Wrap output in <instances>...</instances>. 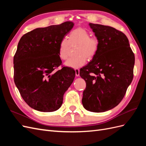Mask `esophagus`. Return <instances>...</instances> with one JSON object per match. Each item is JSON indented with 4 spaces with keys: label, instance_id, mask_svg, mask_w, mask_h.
Segmentation results:
<instances>
[{
    "label": "esophagus",
    "instance_id": "esophagus-1",
    "mask_svg": "<svg viewBox=\"0 0 146 146\" xmlns=\"http://www.w3.org/2000/svg\"><path fill=\"white\" fill-rule=\"evenodd\" d=\"M75 70H76V76L77 77H78L79 76H80V70H79L78 69H75Z\"/></svg>",
    "mask_w": 146,
    "mask_h": 146
}]
</instances>
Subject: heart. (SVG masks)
<instances>
[{
  "instance_id": "b5f03b06",
  "label": "heart",
  "mask_w": 146,
  "mask_h": 146,
  "mask_svg": "<svg viewBox=\"0 0 146 146\" xmlns=\"http://www.w3.org/2000/svg\"><path fill=\"white\" fill-rule=\"evenodd\" d=\"M78 45L74 58L65 62V65L71 68H78L85 65L87 59L91 60L98 54L100 47V41L96 36H91L86 29L78 27L73 30L69 35L68 39L61 40L58 47V56L61 59L66 60L68 57L70 46Z\"/></svg>"
}]
</instances>
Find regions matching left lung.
I'll use <instances>...</instances> for the list:
<instances>
[{
	"label": "left lung",
	"mask_w": 146,
	"mask_h": 146,
	"mask_svg": "<svg viewBox=\"0 0 146 146\" xmlns=\"http://www.w3.org/2000/svg\"><path fill=\"white\" fill-rule=\"evenodd\" d=\"M100 41L98 54L80 69L86 83L82 104L96 113L111 110L121 102L133 78L135 55L126 35L110 26L90 23Z\"/></svg>",
	"instance_id": "obj_1"
}]
</instances>
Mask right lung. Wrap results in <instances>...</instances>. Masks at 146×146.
<instances>
[{
  "label": "right lung",
  "mask_w": 146,
  "mask_h": 146,
  "mask_svg": "<svg viewBox=\"0 0 146 146\" xmlns=\"http://www.w3.org/2000/svg\"><path fill=\"white\" fill-rule=\"evenodd\" d=\"M74 27L72 22L34 29L21 37L13 58L14 81L31 108L42 112L58 110L63 96L75 78L69 67L54 71L61 64V40Z\"/></svg>",
  "instance_id": "obj_1"
}]
</instances>
